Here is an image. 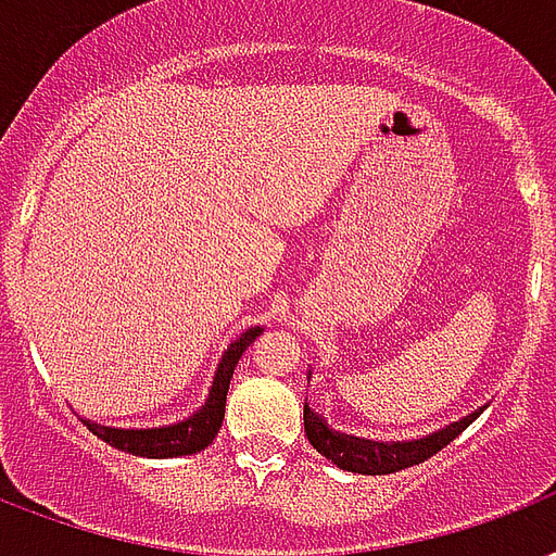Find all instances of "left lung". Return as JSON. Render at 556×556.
I'll use <instances>...</instances> for the list:
<instances>
[{
	"mask_svg": "<svg viewBox=\"0 0 556 556\" xmlns=\"http://www.w3.org/2000/svg\"><path fill=\"white\" fill-rule=\"evenodd\" d=\"M477 415H480V409L459 418L445 430L427 435V439H415V442H374V439L339 433L315 409H309V404L303 406V427H306V439L312 442V447L320 456H327L330 463L344 468V471H353V475H394L401 468L418 466V463L439 454L442 447L451 445L456 435L475 421Z\"/></svg>",
	"mask_w": 556,
	"mask_h": 556,
	"instance_id": "left-lung-1",
	"label": "left lung"
}]
</instances>
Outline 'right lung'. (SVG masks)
<instances>
[{"instance_id": "obj_1", "label": "right lung", "mask_w": 556, "mask_h": 556, "mask_svg": "<svg viewBox=\"0 0 556 556\" xmlns=\"http://www.w3.org/2000/svg\"><path fill=\"white\" fill-rule=\"evenodd\" d=\"M262 327H250L247 332H241L229 348L224 351V359L217 362L215 380H212V389H208V397L205 404L197 409L191 418H185L179 425L170 427H155V430H117V427H100L93 421H85L88 430L93 435H100L102 442H109L111 447L117 451H126V454L135 456H152V459H164V456H185L197 454V451H205L212 445V439L217 435L220 425H224L226 413V392H229V380H232V371H236L241 353L253 344Z\"/></svg>"}]
</instances>
